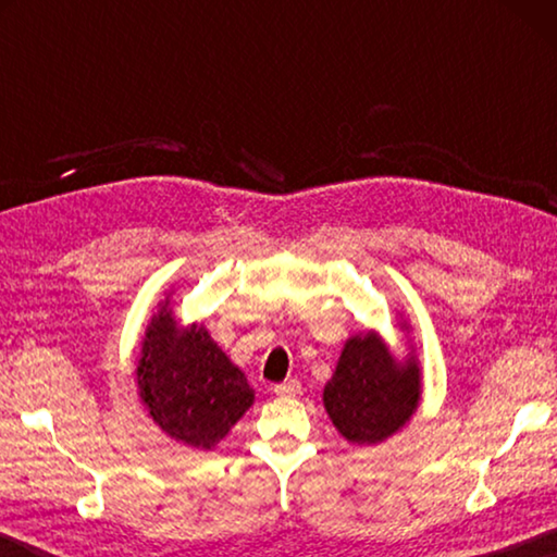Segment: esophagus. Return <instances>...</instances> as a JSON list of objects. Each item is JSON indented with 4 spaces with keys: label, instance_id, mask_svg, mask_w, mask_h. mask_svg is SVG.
I'll use <instances>...</instances> for the list:
<instances>
[{
    "label": "esophagus",
    "instance_id": "obj_1",
    "mask_svg": "<svg viewBox=\"0 0 557 557\" xmlns=\"http://www.w3.org/2000/svg\"><path fill=\"white\" fill-rule=\"evenodd\" d=\"M275 393L277 395H285V398H295V395L301 393V383L297 379H289L285 383H277L275 385Z\"/></svg>",
    "mask_w": 557,
    "mask_h": 557
}]
</instances>
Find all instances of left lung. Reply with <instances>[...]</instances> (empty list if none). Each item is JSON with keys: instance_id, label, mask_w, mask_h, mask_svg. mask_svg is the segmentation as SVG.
<instances>
[{"instance_id": "1", "label": "left lung", "mask_w": 557, "mask_h": 557, "mask_svg": "<svg viewBox=\"0 0 557 557\" xmlns=\"http://www.w3.org/2000/svg\"><path fill=\"white\" fill-rule=\"evenodd\" d=\"M420 393L414 356L395 361L383 338L366 332L344 344L332 381L324 385V408L348 442L379 445L412 418Z\"/></svg>"}]
</instances>
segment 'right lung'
<instances>
[{
	"instance_id": "obj_1",
	"label": "right lung",
	"mask_w": 557,
	"mask_h": 557,
	"mask_svg": "<svg viewBox=\"0 0 557 557\" xmlns=\"http://www.w3.org/2000/svg\"><path fill=\"white\" fill-rule=\"evenodd\" d=\"M159 305L139 344L137 388L162 432L196 449H213L228 435L256 393L201 324L182 329Z\"/></svg>"
}]
</instances>
